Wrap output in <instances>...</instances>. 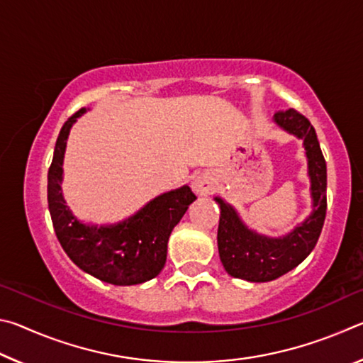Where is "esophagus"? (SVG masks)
Listing matches in <instances>:
<instances>
[{
    "label": "esophagus",
    "instance_id": "34e87169",
    "mask_svg": "<svg viewBox=\"0 0 363 363\" xmlns=\"http://www.w3.org/2000/svg\"><path fill=\"white\" fill-rule=\"evenodd\" d=\"M192 189L195 194H199L201 196L210 195L214 192V189H216V179H214V176L211 173L205 171V173H200L194 177Z\"/></svg>",
    "mask_w": 363,
    "mask_h": 363
}]
</instances>
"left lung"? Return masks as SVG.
I'll use <instances>...</instances> for the list:
<instances>
[{
    "label": "left lung",
    "instance_id": "obj_1",
    "mask_svg": "<svg viewBox=\"0 0 363 363\" xmlns=\"http://www.w3.org/2000/svg\"><path fill=\"white\" fill-rule=\"evenodd\" d=\"M274 121L298 139H303L311 179L312 213L285 237H266L248 229L238 213L216 196L220 208L218 227L219 257L227 274L248 281H270L303 262L320 237L327 214V163L311 121L294 108L280 110Z\"/></svg>",
    "mask_w": 363,
    "mask_h": 363
}]
</instances>
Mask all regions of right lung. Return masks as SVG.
Listing matches in <instances>:
<instances>
[{"label": "right lung", "mask_w": 363, "mask_h": 363, "mask_svg": "<svg viewBox=\"0 0 363 363\" xmlns=\"http://www.w3.org/2000/svg\"><path fill=\"white\" fill-rule=\"evenodd\" d=\"M84 112L86 108H79L64 123L48 171V206L54 232L67 256L86 274L112 285L144 284L162 272L171 232L196 196L189 186H182L155 196L121 223L96 225L78 220L65 205L60 182L67 138Z\"/></svg>", "instance_id": "obj_1"}]
</instances>
